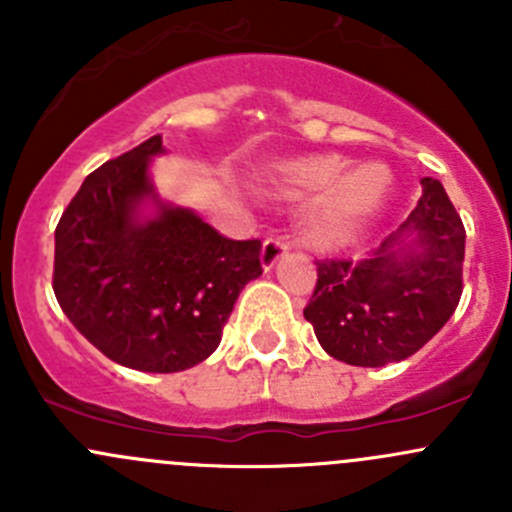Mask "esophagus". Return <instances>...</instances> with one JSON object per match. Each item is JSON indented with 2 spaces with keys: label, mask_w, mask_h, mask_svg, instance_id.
<instances>
[{
  "label": "esophagus",
  "mask_w": 512,
  "mask_h": 512,
  "mask_svg": "<svg viewBox=\"0 0 512 512\" xmlns=\"http://www.w3.org/2000/svg\"><path fill=\"white\" fill-rule=\"evenodd\" d=\"M289 247H292V242L287 237H267L265 245H262V265H265V270H272L275 262L285 255Z\"/></svg>",
  "instance_id": "1"
}]
</instances>
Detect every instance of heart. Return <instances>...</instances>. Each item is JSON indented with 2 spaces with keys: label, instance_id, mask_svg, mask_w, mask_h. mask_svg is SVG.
<instances>
[{
  "label": "heart",
  "instance_id": "1",
  "mask_svg": "<svg viewBox=\"0 0 512 512\" xmlns=\"http://www.w3.org/2000/svg\"><path fill=\"white\" fill-rule=\"evenodd\" d=\"M391 170L384 163H361L349 168L342 156H312L282 163L275 183L285 193L324 190L309 213V230L324 245L354 240L379 213L391 190Z\"/></svg>",
  "mask_w": 512,
  "mask_h": 512
}]
</instances>
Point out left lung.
Wrapping results in <instances>:
<instances>
[{
  "label": "left lung",
  "mask_w": 512,
  "mask_h": 512,
  "mask_svg": "<svg viewBox=\"0 0 512 512\" xmlns=\"http://www.w3.org/2000/svg\"><path fill=\"white\" fill-rule=\"evenodd\" d=\"M399 232L359 260L322 257L304 307L329 356L352 366H384L416 354L461 302L466 227L438 180ZM414 231L417 237L408 240Z\"/></svg>",
  "instance_id": "1"
}]
</instances>
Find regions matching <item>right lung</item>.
Segmentation results:
<instances>
[{"instance_id": "right-lung-1", "label": "right lung", "mask_w": 512, "mask_h": 512, "mask_svg": "<svg viewBox=\"0 0 512 512\" xmlns=\"http://www.w3.org/2000/svg\"><path fill=\"white\" fill-rule=\"evenodd\" d=\"M153 136L96 168L56 225L54 294L76 329L116 364L173 374L218 349L242 287L262 275V242L230 240L183 208L138 223L153 193Z\"/></svg>"}]
</instances>
